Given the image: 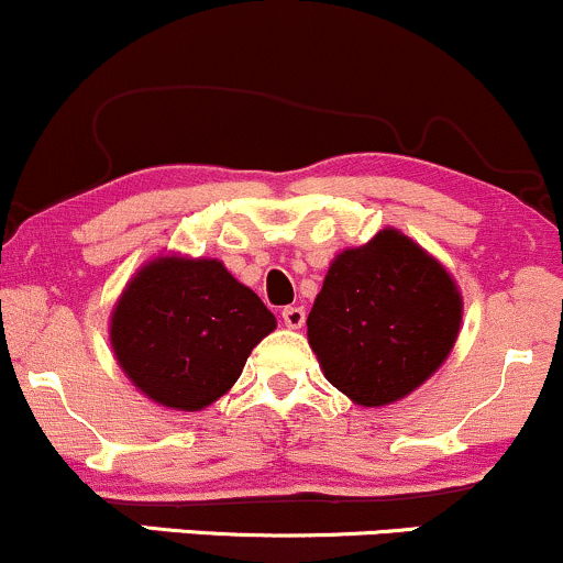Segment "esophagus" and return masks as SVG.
I'll use <instances>...</instances> for the list:
<instances>
[{
	"label": "esophagus",
	"mask_w": 563,
	"mask_h": 563,
	"mask_svg": "<svg viewBox=\"0 0 563 563\" xmlns=\"http://www.w3.org/2000/svg\"><path fill=\"white\" fill-rule=\"evenodd\" d=\"M282 319H284V324H287L289 330H298V328H303L306 311L300 306H287L282 311Z\"/></svg>",
	"instance_id": "34e87169"
}]
</instances>
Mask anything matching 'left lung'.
I'll use <instances>...</instances> for the list:
<instances>
[{
  "label": "left lung",
  "instance_id": "8db88e82",
  "mask_svg": "<svg viewBox=\"0 0 563 563\" xmlns=\"http://www.w3.org/2000/svg\"><path fill=\"white\" fill-rule=\"evenodd\" d=\"M324 378L380 408L419 389L456 343L462 295L413 239L384 228L330 263L306 319Z\"/></svg>",
  "mask_w": 563,
  "mask_h": 563
}]
</instances>
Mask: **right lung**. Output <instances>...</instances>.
<instances>
[{"mask_svg":"<svg viewBox=\"0 0 563 563\" xmlns=\"http://www.w3.org/2000/svg\"><path fill=\"white\" fill-rule=\"evenodd\" d=\"M274 330V313L220 260L183 255L144 263L110 319L125 376L150 400L187 413L220 400Z\"/></svg>","mask_w":563,"mask_h":563,"instance_id":"right-lung-1","label":"right lung"}]
</instances>
